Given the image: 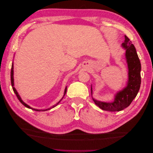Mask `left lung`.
<instances>
[{
    "label": "left lung",
    "instance_id": "obj_1",
    "mask_svg": "<svg viewBox=\"0 0 153 153\" xmlns=\"http://www.w3.org/2000/svg\"><path fill=\"white\" fill-rule=\"evenodd\" d=\"M122 46L126 49V58L129 70L127 87L117 92L112 103L101 102L93 99L94 102L98 107L109 112L121 111L127 108L137 96L141 84V64L135 46L126 36H125V41Z\"/></svg>",
    "mask_w": 153,
    "mask_h": 153
}]
</instances>
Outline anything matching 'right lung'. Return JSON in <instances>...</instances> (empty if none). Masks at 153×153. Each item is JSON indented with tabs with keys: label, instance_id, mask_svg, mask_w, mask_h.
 <instances>
[{
	"label": "right lung",
	"instance_id": "add662e5",
	"mask_svg": "<svg viewBox=\"0 0 153 153\" xmlns=\"http://www.w3.org/2000/svg\"><path fill=\"white\" fill-rule=\"evenodd\" d=\"M11 85H12V87H13V91H14V92H15V94H16V97L18 98V100H19L20 102L24 105L25 107H27V108H30V109H32V110H35V111H45V110H50V109H51V108H53V107H55V106H57L59 103H59H57L56 105H53L52 107H51V108H48V109H45V110H38V109H35V108H31L30 106H29L28 105H27L26 103H25L24 101H23L22 100V99H21V98H20V96H19V94H18V92H17V91H16V90L15 89V88L14 87V79H13V64H12V66H11ZM66 91H67V88H66L65 89V91H64V95H65V94L66 93Z\"/></svg>",
	"mask_w": 153,
	"mask_h": 153
}]
</instances>
